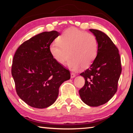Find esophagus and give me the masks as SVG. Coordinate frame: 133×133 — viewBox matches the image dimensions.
<instances>
[{
	"mask_svg": "<svg viewBox=\"0 0 133 133\" xmlns=\"http://www.w3.org/2000/svg\"><path fill=\"white\" fill-rule=\"evenodd\" d=\"M70 76H71V78H74L76 76V75H75V74H74V73H71V74H70Z\"/></svg>",
	"mask_w": 133,
	"mask_h": 133,
	"instance_id": "esophagus-1",
	"label": "esophagus"
}]
</instances>
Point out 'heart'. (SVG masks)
I'll list each match as a JSON object with an SVG mask.
<instances>
[{"mask_svg":"<svg viewBox=\"0 0 133 133\" xmlns=\"http://www.w3.org/2000/svg\"><path fill=\"white\" fill-rule=\"evenodd\" d=\"M49 51L53 59L61 65L65 64L69 55L67 64L75 71L80 67L87 68L93 63L98 54V42L93 34L69 28L58 37L57 42L51 43Z\"/></svg>","mask_w":133,"mask_h":133,"instance_id":"b5f03b06","label":"heart"}]
</instances>
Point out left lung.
<instances>
[{"label": "left lung", "mask_w": 133, "mask_h": 133, "mask_svg": "<svg viewBox=\"0 0 133 133\" xmlns=\"http://www.w3.org/2000/svg\"><path fill=\"white\" fill-rule=\"evenodd\" d=\"M89 30L98 40V51L90 68L80 74L85 84L79 94L85 104L97 107L109 102L116 93L122 69L118 50L110 37L98 30Z\"/></svg>", "instance_id": "8db88e82"}]
</instances>
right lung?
<instances>
[{
  "label": "right lung",
  "mask_w": 133,
  "mask_h": 133,
  "mask_svg": "<svg viewBox=\"0 0 133 133\" xmlns=\"http://www.w3.org/2000/svg\"><path fill=\"white\" fill-rule=\"evenodd\" d=\"M59 33L44 31L23 42L13 58L12 75L17 95L29 105L44 109L53 104L58 89L69 80V70L58 64L49 47Z\"/></svg>",
  "instance_id": "obj_1"
}]
</instances>
